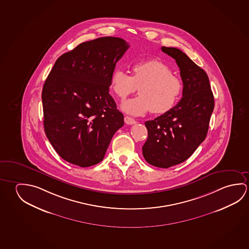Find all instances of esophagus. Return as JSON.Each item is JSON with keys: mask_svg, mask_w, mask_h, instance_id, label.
I'll return each mask as SVG.
<instances>
[{"mask_svg": "<svg viewBox=\"0 0 249 249\" xmlns=\"http://www.w3.org/2000/svg\"><path fill=\"white\" fill-rule=\"evenodd\" d=\"M124 121H125V123L127 125H133V124L136 123V121H135V119L131 118L129 116H125L124 117Z\"/></svg>", "mask_w": 249, "mask_h": 249, "instance_id": "esophagus-1", "label": "esophagus"}]
</instances>
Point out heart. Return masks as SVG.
Segmentation results:
<instances>
[{"label": "heart", "instance_id": "heart-1", "mask_svg": "<svg viewBox=\"0 0 249 249\" xmlns=\"http://www.w3.org/2000/svg\"><path fill=\"white\" fill-rule=\"evenodd\" d=\"M110 87L122 100L138 87L140 94L122 105L123 110L132 115H142L149 111L165 114L175 106L182 91L179 78L172 74L169 66L158 59L135 63L132 67V76L116 69L111 74Z\"/></svg>", "mask_w": 249, "mask_h": 249}]
</instances>
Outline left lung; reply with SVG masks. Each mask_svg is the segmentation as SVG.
<instances>
[{"label":"left lung","instance_id":"obj_1","mask_svg":"<svg viewBox=\"0 0 249 249\" xmlns=\"http://www.w3.org/2000/svg\"><path fill=\"white\" fill-rule=\"evenodd\" d=\"M176 60L183 83L182 98L171 110L147 121L142 155L150 165L167 167L191 156L208 134L214 100L208 74L181 50L161 47Z\"/></svg>","mask_w":249,"mask_h":249}]
</instances>
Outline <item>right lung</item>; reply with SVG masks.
<instances>
[{"mask_svg": "<svg viewBox=\"0 0 249 249\" xmlns=\"http://www.w3.org/2000/svg\"><path fill=\"white\" fill-rule=\"evenodd\" d=\"M129 48L118 37L86 41L58 58L43 85L46 135L66 161L101 162L124 116L109 94L111 74Z\"/></svg>", "mask_w": 249, "mask_h": 249, "instance_id": "1", "label": "right lung"}]
</instances>
